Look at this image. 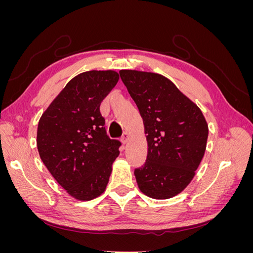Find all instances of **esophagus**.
<instances>
[{
    "label": "esophagus",
    "mask_w": 253,
    "mask_h": 253,
    "mask_svg": "<svg viewBox=\"0 0 253 253\" xmlns=\"http://www.w3.org/2000/svg\"><path fill=\"white\" fill-rule=\"evenodd\" d=\"M128 139H129V134L127 132H125L124 135H122V137H121L122 143H126L128 141Z\"/></svg>",
    "instance_id": "1"
}]
</instances>
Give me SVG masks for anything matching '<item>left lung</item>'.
<instances>
[{
    "mask_svg": "<svg viewBox=\"0 0 253 253\" xmlns=\"http://www.w3.org/2000/svg\"><path fill=\"white\" fill-rule=\"evenodd\" d=\"M119 75L147 134V160L134 171L137 183L149 197L171 198L194 177L206 151L208 125L200 108L164 76L131 70Z\"/></svg>",
    "mask_w": 253,
    "mask_h": 253,
    "instance_id": "left-lung-1",
    "label": "left lung"
}]
</instances>
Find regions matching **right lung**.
<instances>
[{
  "label": "right lung",
  "mask_w": 253,
  "mask_h": 253,
  "mask_svg": "<svg viewBox=\"0 0 253 253\" xmlns=\"http://www.w3.org/2000/svg\"><path fill=\"white\" fill-rule=\"evenodd\" d=\"M119 80L114 71L76 76L40 118L37 147L47 170L79 201L101 195L121 142L106 135L100 103Z\"/></svg>",
  "instance_id": "right-lung-1"
}]
</instances>
